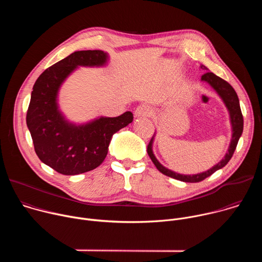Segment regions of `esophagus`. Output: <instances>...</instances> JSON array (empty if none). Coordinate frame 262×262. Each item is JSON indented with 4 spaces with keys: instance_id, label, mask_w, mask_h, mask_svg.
Here are the masks:
<instances>
[{
    "instance_id": "1",
    "label": "esophagus",
    "mask_w": 262,
    "mask_h": 262,
    "mask_svg": "<svg viewBox=\"0 0 262 262\" xmlns=\"http://www.w3.org/2000/svg\"><path fill=\"white\" fill-rule=\"evenodd\" d=\"M152 114L151 107L147 104H141L139 105L135 111L136 117H148Z\"/></svg>"
}]
</instances>
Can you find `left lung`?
<instances>
[{
  "label": "left lung",
  "instance_id": "1",
  "mask_svg": "<svg viewBox=\"0 0 262 262\" xmlns=\"http://www.w3.org/2000/svg\"><path fill=\"white\" fill-rule=\"evenodd\" d=\"M200 68L203 70H207V67H205L204 65H201ZM201 81L207 83L217 93V95L222 98L223 102L225 103V105L229 112L230 122H231V127H232V138L230 141L228 151L226 152L225 157H224L216 165H214L212 168H210L207 171H204V172H201L198 174H193V175H184V174L176 173V172L164 167L157 160V158L152 151V144H154L155 136L151 138L150 142H149V144L147 146V154L149 157H150L152 163L155 164V166L158 168V170L160 172H162L163 174H165L169 177H172L177 180L184 181V182L202 181L206 177L213 174L215 171L222 169L223 167H225L234 154L236 145L238 143V140H239V138L243 134V129H244V118H243V114H242L241 106H239V100H238L237 94H236L235 90L232 88V86L229 83H227L226 81L221 79L220 77L215 76L214 73H212L210 71L204 72V74L201 77Z\"/></svg>",
  "mask_w": 262,
  "mask_h": 262
}]
</instances>
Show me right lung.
I'll list each match as a JSON object with an SVG mask.
<instances>
[{"label": "right lung", "instance_id": "1", "mask_svg": "<svg viewBox=\"0 0 262 262\" xmlns=\"http://www.w3.org/2000/svg\"><path fill=\"white\" fill-rule=\"evenodd\" d=\"M102 51L74 52L46 69L33 86L27 125L39 160L63 175H77L97 168L105 159L112 137L133 122L132 112L118 117H99L85 124L66 120L58 105L64 81L79 66H104Z\"/></svg>", "mask_w": 262, "mask_h": 262}]
</instances>
